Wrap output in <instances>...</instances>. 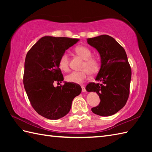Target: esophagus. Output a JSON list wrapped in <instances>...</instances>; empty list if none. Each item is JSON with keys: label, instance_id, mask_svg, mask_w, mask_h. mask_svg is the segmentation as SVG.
Instances as JSON below:
<instances>
[{"label": "esophagus", "instance_id": "34e87169", "mask_svg": "<svg viewBox=\"0 0 152 152\" xmlns=\"http://www.w3.org/2000/svg\"><path fill=\"white\" fill-rule=\"evenodd\" d=\"M81 88H82V92H86V88H85L84 86H82Z\"/></svg>", "mask_w": 152, "mask_h": 152}]
</instances>
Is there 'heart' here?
Masks as SVG:
<instances>
[{
    "label": "heart",
    "mask_w": 152,
    "mask_h": 152,
    "mask_svg": "<svg viewBox=\"0 0 152 152\" xmlns=\"http://www.w3.org/2000/svg\"><path fill=\"white\" fill-rule=\"evenodd\" d=\"M76 53L84 60L82 65L81 71H74L65 77L66 81L74 83H82L88 80L90 74H96L100 69V63L96 58L92 57V52L88 48L79 46L75 48ZM60 69L67 72L69 70V57L66 52L61 56L59 61Z\"/></svg>",
    "instance_id": "1"
}]
</instances>
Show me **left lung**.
Segmentation results:
<instances>
[{"mask_svg":"<svg viewBox=\"0 0 152 152\" xmlns=\"http://www.w3.org/2000/svg\"><path fill=\"white\" fill-rule=\"evenodd\" d=\"M88 43L99 51L101 66L95 80L101 83H89L88 92H96L101 99L91 108L95 114L110 116L125 105L129 96L131 69L124 48L114 38L106 34L88 38Z\"/></svg>","mask_w":152,"mask_h":152,"instance_id":"left-lung-1","label":"left lung"}]
</instances>
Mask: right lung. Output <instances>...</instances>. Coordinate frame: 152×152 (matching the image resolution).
<instances>
[{"label":"right lung","instance_id":"1","mask_svg":"<svg viewBox=\"0 0 152 152\" xmlns=\"http://www.w3.org/2000/svg\"><path fill=\"white\" fill-rule=\"evenodd\" d=\"M79 40L66 37H44L27 53L23 84L31 106L38 114L50 119H58L69 112L72 102L80 94L79 85L63 81L59 66L61 56Z\"/></svg>","mask_w":152,"mask_h":152}]
</instances>
